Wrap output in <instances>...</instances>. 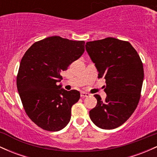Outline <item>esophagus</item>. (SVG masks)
Here are the masks:
<instances>
[{
  "instance_id": "34e87169",
  "label": "esophagus",
  "mask_w": 157,
  "mask_h": 157,
  "mask_svg": "<svg viewBox=\"0 0 157 157\" xmlns=\"http://www.w3.org/2000/svg\"><path fill=\"white\" fill-rule=\"evenodd\" d=\"M90 96V93H85V92H82L81 93V97L84 98V97H88Z\"/></svg>"
}]
</instances>
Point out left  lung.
Instances as JSON below:
<instances>
[{
    "label": "left lung",
    "instance_id": "8db88e82",
    "mask_svg": "<svg viewBox=\"0 0 157 157\" xmlns=\"http://www.w3.org/2000/svg\"><path fill=\"white\" fill-rule=\"evenodd\" d=\"M86 50L98 72L106 80L101 100L94 95L97 105L90 117L98 128L111 130L124 124L140 101L144 78L143 64L136 50L128 41L108 38L86 43Z\"/></svg>",
    "mask_w": 157,
    "mask_h": 157
}]
</instances>
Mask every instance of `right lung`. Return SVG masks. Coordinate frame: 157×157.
<instances>
[{
    "mask_svg": "<svg viewBox=\"0 0 157 157\" xmlns=\"http://www.w3.org/2000/svg\"><path fill=\"white\" fill-rule=\"evenodd\" d=\"M84 40L52 36L26 50L17 75V88L26 113L44 131H59L69 123L71 108L80 98L75 90L60 89L61 72L81 57Z\"/></svg>",
    "mask_w": 157,
    "mask_h": 157,
    "instance_id": "right-lung-1",
    "label": "right lung"
}]
</instances>
